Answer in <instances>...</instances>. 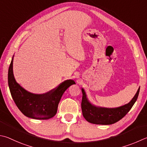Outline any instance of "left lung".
<instances>
[{
	"mask_svg": "<svg viewBox=\"0 0 147 147\" xmlns=\"http://www.w3.org/2000/svg\"><path fill=\"white\" fill-rule=\"evenodd\" d=\"M140 87L129 103L118 108H105L97 107L90 102L84 89H82V110L84 118L88 122L97 125H111L122 119L129 113L137 100Z\"/></svg>",
	"mask_w": 147,
	"mask_h": 147,
	"instance_id": "1",
	"label": "left lung"
}]
</instances>
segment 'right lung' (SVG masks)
Instances as JSON below:
<instances>
[{"mask_svg":"<svg viewBox=\"0 0 147 147\" xmlns=\"http://www.w3.org/2000/svg\"><path fill=\"white\" fill-rule=\"evenodd\" d=\"M14 57V55H13ZM13 57L8 70V85L16 105L23 114L36 119H48L57 113L58 103L62 95L71 85L73 80H67L45 94H33L24 89L16 82L13 71Z\"/></svg>","mask_w":147,"mask_h":147,"instance_id":"obj_1","label":"right lung"}]
</instances>
